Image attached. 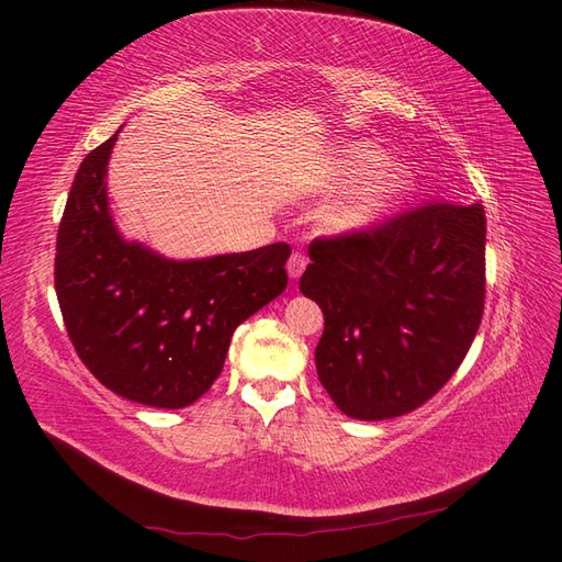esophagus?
I'll use <instances>...</instances> for the list:
<instances>
[{"label": "esophagus", "instance_id": "1", "mask_svg": "<svg viewBox=\"0 0 562 562\" xmlns=\"http://www.w3.org/2000/svg\"><path fill=\"white\" fill-rule=\"evenodd\" d=\"M307 265H310L307 255H304L302 250H293L291 260H288V274H291V279H297V277H302V271L307 269Z\"/></svg>", "mask_w": 562, "mask_h": 562}]
</instances>
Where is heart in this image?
<instances>
[{
	"mask_svg": "<svg viewBox=\"0 0 562 562\" xmlns=\"http://www.w3.org/2000/svg\"><path fill=\"white\" fill-rule=\"evenodd\" d=\"M378 161H380V155L375 149L359 147L345 159L342 168H339V176H342V180H353V178L363 176L368 168H372ZM401 182L403 180L396 171L375 173L372 178H368L359 187V190L351 192L339 203H335V206L326 215H323V223H326V227L337 229V232L359 229V227L368 225L370 220L378 215V211L384 206V201L398 190Z\"/></svg>",
	"mask_w": 562,
	"mask_h": 562,
	"instance_id": "b5f03b06",
	"label": "heart"
}]
</instances>
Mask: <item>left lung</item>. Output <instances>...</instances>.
Returning <instances> with one entry per match:
<instances>
[{
    "instance_id": "1",
    "label": "left lung",
    "mask_w": 562,
    "mask_h": 562,
    "mask_svg": "<svg viewBox=\"0 0 562 562\" xmlns=\"http://www.w3.org/2000/svg\"><path fill=\"white\" fill-rule=\"evenodd\" d=\"M302 295L323 310L314 359L353 419H391L434 398L462 366L485 307V211L427 201L382 223L318 236Z\"/></svg>"
}]
</instances>
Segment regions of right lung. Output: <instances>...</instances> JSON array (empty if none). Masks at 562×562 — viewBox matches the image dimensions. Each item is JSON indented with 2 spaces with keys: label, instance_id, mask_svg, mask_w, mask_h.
Wrapping results in <instances>:
<instances>
[{
  "label": "right lung",
  "instance_id": "add662e5",
  "mask_svg": "<svg viewBox=\"0 0 562 562\" xmlns=\"http://www.w3.org/2000/svg\"><path fill=\"white\" fill-rule=\"evenodd\" d=\"M116 133L83 157L58 225L54 283L91 375L151 407L192 405L225 366L234 330L285 291L291 246L173 262L126 244L108 211Z\"/></svg>",
  "mask_w": 562,
  "mask_h": 562
}]
</instances>
